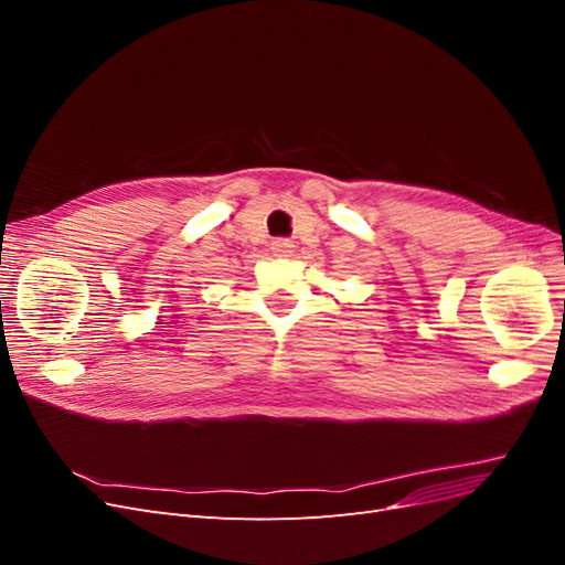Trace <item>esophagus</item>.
Here are the masks:
<instances>
[{"label":"esophagus","instance_id":"esophagus-1","mask_svg":"<svg viewBox=\"0 0 565 565\" xmlns=\"http://www.w3.org/2000/svg\"><path fill=\"white\" fill-rule=\"evenodd\" d=\"M292 241H287V237H278V241L270 243V252L276 256H289L292 254Z\"/></svg>","mask_w":565,"mask_h":565}]
</instances>
